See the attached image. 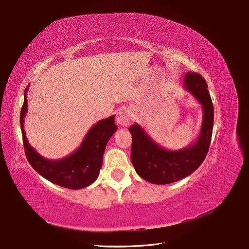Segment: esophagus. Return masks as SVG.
I'll list each match as a JSON object with an SVG mask.
<instances>
[{
	"instance_id": "1",
	"label": "esophagus",
	"mask_w": 249,
	"mask_h": 249,
	"mask_svg": "<svg viewBox=\"0 0 249 249\" xmlns=\"http://www.w3.org/2000/svg\"><path fill=\"white\" fill-rule=\"evenodd\" d=\"M131 113L130 111H129L128 109H126V107H124V109H121L119 110L117 112V116H116V120H117V123L120 124L121 126H127L130 124L131 122Z\"/></svg>"
}]
</instances>
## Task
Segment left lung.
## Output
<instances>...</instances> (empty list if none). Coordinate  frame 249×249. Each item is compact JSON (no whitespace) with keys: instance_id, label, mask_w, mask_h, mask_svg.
Listing matches in <instances>:
<instances>
[{"instance_id":"left-lung-1","label":"left lung","mask_w":249,"mask_h":249,"mask_svg":"<svg viewBox=\"0 0 249 249\" xmlns=\"http://www.w3.org/2000/svg\"><path fill=\"white\" fill-rule=\"evenodd\" d=\"M183 86L202 107V124L196 142L187 147L170 150L158 144L140 125L133 124L128 129L132 135L133 167L140 177L154 184H169L189 176L201 165L210 148L213 106L208 84L200 74L187 72Z\"/></svg>"}]
</instances>
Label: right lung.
<instances>
[{"instance_id": "1", "label": "right lung", "mask_w": 249, "mask_h": 249, "mask_svg": "<svg viewBox=\"0 0 249 249\" xmlns=\"http://www.w3.org/2000/svg\"><path fill=\"white\" fill-rule=\"evenodd\" d=\"M26 92L27 89L24 91V103L20 113V125L25 156L31 167L40 176L65 188L81 189L92 184L99 177L106 145L118 129L114 116L95 123L85 135L80 146L69 156L60 160H48L28 143L24 132V117L27 113Z\"/></svg>"}]
</instances>
